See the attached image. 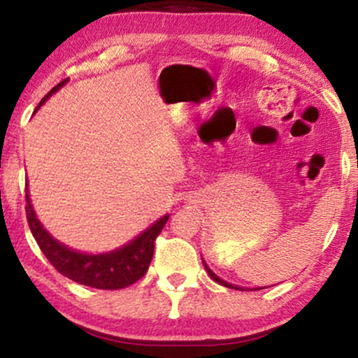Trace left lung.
<instances>
[{"label": "left lung", "instance_id": "obj_1", "mask_svg": "<svg viewBox=\"0 0 358 358\" xmlns=\"http://www.w3.org/2000/svg\"><path fill=\"white\" fill-rule=\"evenodd\" d=\"M203 264H205V262H203ZM205 269H207L208 276H210V278H212V279H213V281H215V282H219V285H222V286H225V287H231V289H244V287H239V286H234V285H229V282H225V281H224V279H220L219 276H217V274H215V273H212V271H210V268H208V266H207V264H205Z\"/></svg>", "mask_w": 358, "mask_h": 358}]
</instances>
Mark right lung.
Listing matches in <instances>:
<instances>
[{
  "instance_id": "obj_1",
  "label": "right lung",
  "mask_w": 358,
  "mask_h": 358,
  "mask_svg": "<svg viewBox=\"0 0 358 358\" xmlns=\"http://www.w3.org/2000/svg\"><path fill=\"white\" fill-rule=\"evenodd\" d=\"M65 82H67V79L57 84L43 97L40 106L53 92H57ZM24 210H27L28 225H30V231L34 234L36 244L40 245L45 257L50 261L53 268L59 271L60 274H64L65 278L79 282V285L97 287V289H122V287L134 285L138 279L145 276L148 268H150L151 257H153L156 237L163 231L168 217H162L151 227H148L145 232L139 234L136 239L122 245L121 249L106 254H84L60 244L59 241L53 239L50 234L45 231L43 225L36 219L34 207L30 203V196H28V190Z\"/></svg>"
}]
</instances>
